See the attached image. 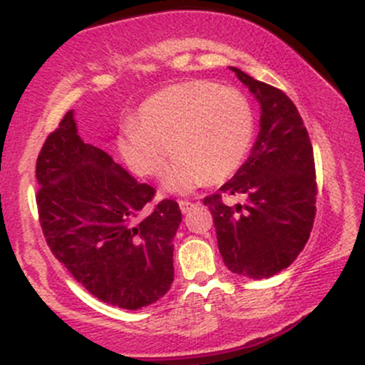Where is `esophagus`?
<instances>
[{
	"mask_svg": "<svg viewBox=\"0 0 365 365\" xmlns=\"http://www.w3.org/2000/svg\"><path fill=\"white\" fill-rule=\"evenodd\" d=\"M178 206H180V211L185 215V212H188L192 207H194V204H192L190 200H178Z\"/></svg>",
	"mask_w": 365,
	"mask_h": 365,
	"instance_id": "obj_1",
	"label": "esophagus"
}]
</instances>
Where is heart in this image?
<instances>
[{
  "mask_svg": "<svg viewBox=\"0 0 365 365\" xmlns=\"http://www.w3.org/2000/svg\"><path fill=\"white\" fill-rule=\"evenodd\" d=\"M249 99L209 81L175 83L140 104L135 123L120 130L116 149L139 177H159L173 153L163 188L185 194L207 180L223 182L244 165L254 140Z\"/></svg>",
  "mask_w": 365,
  "mask_h": 365,
  "instance_id": "heart-1",
  "label": "heart"
}]
</instances>
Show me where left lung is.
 Here are the masks:
<instances>
[{
    "mask_svg": "<svg viewBox=\"0 0 365 365\" xmlns=\"http://www.w3.org/2000/svg\"><path fill=\"white\" fill-rule=\"evenodd\" d=\"M261 106L250 156L232 180L204 199L216 226L217 249L232 273L271 278L295 261L316 216V168L307 128L284 92L230 66ZM242 196L226 205L223 196Z\"/></svg>",
    "mask_w": 365,
    "mask_h": 365,
    "instance_id": "left-lung-1",
    "label": "left lung"
}]
</instances>
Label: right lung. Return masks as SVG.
I'll use <instances>...</instances> for the list:
<instances>
[{
  "label": "right lung",
  "instance_id": "right-lung-1",
  "mask_svg": "<svg viewBox=\"0 0 365 365\" xmlns=\"http://www.w3.org/2000/svg\"><path fill=\"white\" fill-rule=\"evenodd\" d=\"M36 178L46 242L87 292L137 311L170 290L173 238L182 223L178 204L161 200L145 215L154 188L86 144L73 110L46 139Z\"/></svg>",
  "mask_w": 365,
  "mask_h": 365
}]
</instances>
